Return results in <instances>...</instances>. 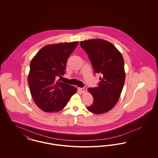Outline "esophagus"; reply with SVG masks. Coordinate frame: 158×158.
I'll return each mask as SVG.
<instances>
[{"mask_svg":"<svg viewBox=\"0 0 158 158\" xmlns=\"http://www.w3.org/2000/svg\"><path fill=\"white\" fill-rule=\"evenodd\" d=\"M79 90H80L82 93H84L87 90V88H86V86H84L83 88H79Z\"/></svg>","mask_w":158,"mask_h":158,"instance_id":"1","label":"esophagus"}]
</instances>
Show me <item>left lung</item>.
<instances>
[{"instance_id": "obj_1", "label": "left lung", "mask_w": 158, "mask_h": 158, "mask_svg": "<svg viewBox=\"0 0 158 158\" xmlns=\"http://www.w3.org/2000/svg\"><path fill=\"white\" fill-rule=\"evenodd\" d=\"M88 54L95 75L100 74L98 86L88 89L94 97L87 109L101 114L111 110L118 102L125 81L124 62L120 52L111 43L102 39L80 42Z\"/></svg>"}]
</instances>
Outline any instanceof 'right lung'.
<instances>
[{
	"label": "right lung",
	"mask_w": 158,
	"mask_h": 158,
	"mask_svg": "<svg viewBox=\"0 0 158 158\" xmlns=\"http://www.w3.org/2000/svg\"><path fill=\"white\" fill-rule=\"evenodd\" d=\"M77 44L76 41L47 45L31 60L28 83L34 102L43 111H59L76 92L74 86L57 79L65 73L67 60Z\"/></svg>",
	"instance_id": "obj_1"
}]
</instances>
